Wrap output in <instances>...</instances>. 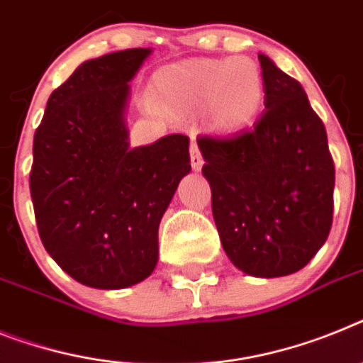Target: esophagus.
<instances>
[{
    "label": "esophagus",
    "instance_id": "obj_1",
    "mask_svg": "<svg viewBox=\"0 0 363 363\" xmlns=\"http://www.w3.org/2000/svg\"><path fill=\"white\" fill-rule=\"evenodd\" d=\"M190 162H191V167H194L196 172H199L201 167H203V164H205L203 155H201L199 147H197L196 144V140H191V144H190Z\"/></svg>",
    "mask_w": 363,
    "mask_h": 363
}]
</instances>
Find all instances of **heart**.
<instances>
[{
  "mask_svg": "<svg viewBox=\"0 0 363 363\" xmlns=\"http://www.w3.org/2000/svg\"><path fill=\"white\" fill-rule=\"evenodd\" d=\"M264 75L247 57L191 59L166 66L153 79V99L166 112L206 106L208 123L236 130L251 123L264 103Z\"/></svg>",
  "mask_w": 363,
  "mask_h": 363,
  "instance_id": "b5f03b06",
  "label": "heart"
}]
</instances>
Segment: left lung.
<instances>
[{
  "label": "left lung",
  "mask_w": 363,
  "mask_h": 363,
  "mask_svg": "<svg viewBox=\"0 0 363 363\" xmlns=\"http://www.w3.org/2000/svg\"><path fill=\"white\" fill-rule=\"evenodd\" d=\"M264 112L249 129L197 138L219 240L251 277L291 275L327 242L334 160L299 81L258 55Z\"/></svg>",
  "instance_id": "1"
}]
</instances>
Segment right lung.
I'll return each mask as SVG.
<instances>
[{"instance_id": "1", "label": "right lung", "mask_w": 363, "mask_h": 363, "mask_svg": "<svg viewBox=\"0 0 363 363\" xmlns=\"http://www.w3.org/2000/svg\"><path fill=\"white\" fill-rule=\"evenodd\" d=\"M149 48L86 60L48 99L29 188L45 251L90 288L138 284L158 262V225L190 173V138L130 147L129 83Z\"/></svg>"}]
</instances>
